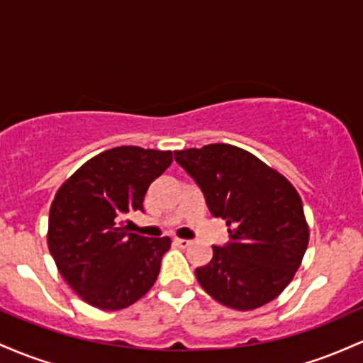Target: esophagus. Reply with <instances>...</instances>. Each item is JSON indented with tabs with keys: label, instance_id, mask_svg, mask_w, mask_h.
I'll return each mask as SVG.
<instances>
[{
	"label": "esophagus",
	"instance_id": "34e87169",
	"mask_svg": "<svg viewBox=\"0 0 363 363\" xmlns=\"http://www.w3.org/2000/svg\"><path fill=\"white\" fill-rule=\"evenodd\" d=\"M174 244H176L177 247H187V245L191 244V240H187V239H179V237H176V239H174Z\"/></svg>",
	"mask_w": 363,
	"mask_h": 363
}]
</instances>
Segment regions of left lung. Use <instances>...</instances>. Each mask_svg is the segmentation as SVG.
Returning a JSON list of instances; mask_svg holds the SVG:
<instances>
[{
  "instance_id": "obj_1",
  "label": "left lung",
  "mask_w": 363,
  "mask_h": 363,
  "mask_svg": "<svg viewBox=\"0 0 363 363\" xmlns=\"http://www.w3.org/2000/svg\"><path fill=\"white\" fill-rule=\"evenodd\" d=\"M203 191L213 216L227 222L228 240L196 268L208 295L237 311L277 298L301 266L309 227L297 189L280 172L227 143L174 152Z\"/></svg>"
}]
</instances>
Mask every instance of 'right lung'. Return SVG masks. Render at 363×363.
<instances>
[{
	"instance_id": "1",
	"label": "right lung",
	"mask_w": 363,
	"mask_h": 363,
	"mask_svg": "<svg viewBox=\"0 0 363 363\" xmlns=\"http://www.w3.org/2000/svg\"><path fill=\"white\" fill-rule=\"evenodd\" d=\"M170 164L172 152L116 147L85 162L54 196L49 252L91 307L126 309L155 283L170 239L131 234L123 218L143 211L150 184Z\"/></svg>"
}]
</instances>
